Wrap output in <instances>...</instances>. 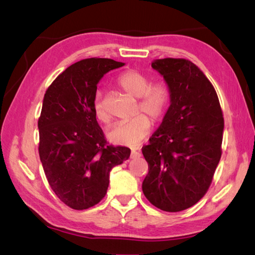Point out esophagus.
Masks as SVG:
<instances>
[{
	"label": "esophagus",
	"mask_w": 255,
	"mask_h": 255,
	"mask_svg": "<svg viewBox=\"0 0 255 255\" xmlns=\"http://www.w3.org/2000/svg\"><path fill=\"white\" fill-rule=\"evenodd\" d=\"M139 156H141V152H140V149L139 150H131V153H130V158L131 159H136V158H139Z\"/></svg>",
	"instance_id": "1"
}]
</instances>
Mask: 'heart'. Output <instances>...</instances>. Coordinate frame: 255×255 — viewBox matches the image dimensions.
Segmentation results:
<instances>
[{
	"mask_svg": "<svg viewBox=\"0 0 255 255\" xmlns=\"http://www.w3.org/2000/svg\"><path fill=\"white\" fill-rule=\"evenodd\" d=\"M117 82L128 94L139 99L137 113L144 112L152 121H159L163 117L170 104V89L165 82L150 84L148 75L137 70H128L122 73ZM93 112L99 122L103 124L111 122V114L103 101L101 92L95 94ZM150 129V119L143 114H138L130 119L114 125L107 132V138L115 144L134 145L141 142L148 136Z\"/></svg>",
	"mask_w": 255,
	"mask_h": 255,
	"instance_id": "1",
	"label": "heart"
}]
</instances>
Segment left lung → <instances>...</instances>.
Listing matches in <instances>:
<instances>
[{
    "instance_id": "8db88e82",
    "label": "left lung",
    "mask_w": 255,
    "mask_h": 255,
    "mask_svg": "<svg viewBox=\"0 0 255 255\" xmlns=\"http://www.w3.org/2000/svg\"><path fill=\"white\" fill-rule=\"evenodd\" d=\"M170 89V106L150 143L142 148L149 172L142 192L161 210L192 207L213 181L221 156L224 117L213 84L185 59L151 63Z\"/></svg>"
}]
</instances>
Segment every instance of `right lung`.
<instances>
[{
    "instance_id": "add662e5",
    "label": "right lung",
    "mask_w": 255,
    "mask_h": 255,
    "mask_svg": "<svg viewBox=\"0 0 255 255\" xmlns=\"http://www.w3.org/2000/svg\"><path fill=\"white\" fill-rule=\"evenodd\" d=\"M124 64L84 59L59 74L45 93L38 121L40 161L52 191L73 209L100 203L112 169L130 155L129 148L107 145L93 112L101 79Z\"/></svg>"
}]
</instances>
